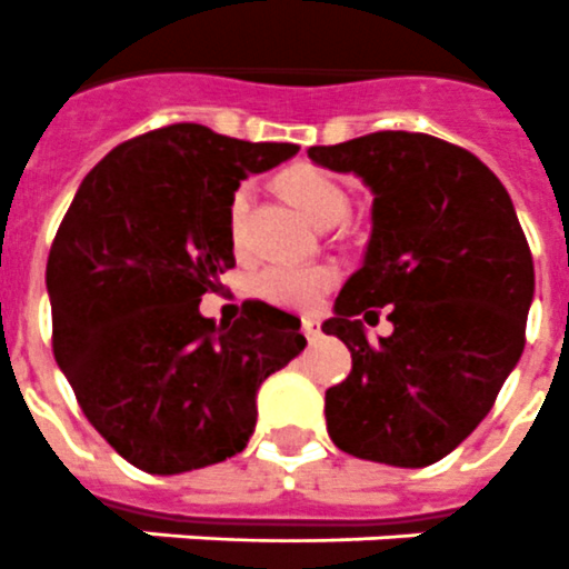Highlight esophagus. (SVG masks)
I'll return each instance as SVG.
<instances>
[{
	"label": "esophagus",
	"mask_w": 569,
	"mask_h": 569,
	"mask_svg": "<svg viewBox=\"0 0 569 569\" xmlns=\"http://www.w3.org/2000/svg\"><path fill=\"white\" fill-rule=\"evenodd\" d=\"M300 329H303V336H307L309 341H318V338H321V323L315 321V318H303V321H300Z\"/></svg>",
	"instance_id": "34e87169"
}]
</instances>
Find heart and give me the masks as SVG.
<instances>
[{"instance_id":"obj_1","label":"heart","mask_w":569,"mask_h":569,"mask_svg":"<svg viewBox=\"0 0 569 569\" xmlns=\"http://www.w3.org/2000/svg\"><path fill=\"white\" fill-rule=\"evenodd\" d=\"M280 190L309 222L321 228L329 222H341L350 208L347 190L318 167L300 164L286 170L280 176ZM248 202H251V184H240L233 190L231 208H228V231L233 242H240ZM332 280H336V271L329 266H269L257 274L254 289L260 298L271 300L277 307L312 309L327 295Z\"/></svg>"}]
</instances>
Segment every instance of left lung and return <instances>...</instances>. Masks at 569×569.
<instances>
[{
  "label": "left lung",
  "mask_w": 569,
  "mask_h": 569,
  "mask_svg": "<svg viewBox=\"0 0 569 569\" xmlns=\"http://www.w3.org/2000/svg\"><path fill=\"white\" fill-rule=\"evenodd\" d=\"M309 159L373 193L365 262L321 327L352 352L327 390V431L361 460L431 466L483 422L523 352L536 269L515 204L477 156L422 132H370ZM381 306L395 332L370 342Z\"/></svg>",
  "instance_id": "left-lung-1"
}]
</instances>
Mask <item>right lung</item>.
Returning a JSON list of instances; mask_svg holds the SVG:
<instances>
[{
    "label": "right lung",
    "instance_id": "obj_1",
    "mask_svg": "<svg viewBox=\"0 0 569 569\" xmlns=\"http://www.w3.org/2000/svg\"><path fill=\"white\" fill-rule=\"evenodd\" d=\"M298 150L173 123L114 147L71 199L46 266L54 358L94 431L147 475L240 455L260 385L307 347L262 300L233 327L199 312L233 269V190Z\"/></svg>",
    "mask_w": 569,
    "mask_h": 569
}]
</instances>
